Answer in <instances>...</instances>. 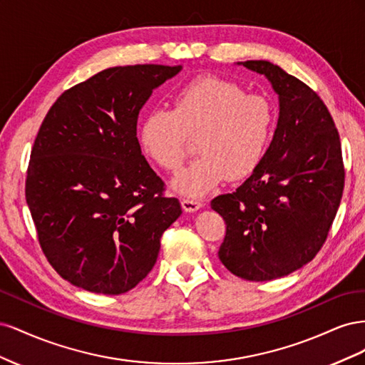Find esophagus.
<instances>
[{
  "mask_svg": "<svg viewBox=\"0 0 365 365\" xmlns=\"http://www.w3.org/2000/svg\"><path fill=\"white\" fill-rule=\"evenodd\" d=\"M181 205L185 212H196L202 207V202L200 200H195V197H184V200H181Z\"/></svg>",
  "mask_w": 365,
  "mask_h": 365,
  "instance_id": "1",
  "label": "esophagus"
}]
</instances>
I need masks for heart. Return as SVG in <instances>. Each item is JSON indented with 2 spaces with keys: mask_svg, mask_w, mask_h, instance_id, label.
Segmentation results:
<instances>
[{
  "mask_svg": "<svg viewBox=\"0 0 365 365\" xmlns=\"http://www.w3.org/2000/svg\"><path fill=\"white\" fill-rule=\"evenodd\" d=\"M275 108L268 97L247 94L236 82L202 76L181 86L172 111L153 109L141 120L138 145L149 161L176 172L187 157V137L200 153L172 181L175 192L197 197L227 178L256 172L272 140Z\"/></svg>",
  "mask_w": 365,
  "mask_h": 365,
  "instance_id": "obj_1",
  "label": "heart"
}]
</instances>
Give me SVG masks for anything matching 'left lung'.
Segmentation results:
<instances>
[{"instance_id":"1","label":"left lung","mask_w":365,"mask_h":365,"mask_svg":"<svg viewBox=\"0 0 365 365\" xmlns=\"http://www.w3.org/2000/svg\"><path fill=\"white\" fill-rule=\"evenodd\" d=\"M237 63L267 77L280 113L256 172L212 201L227 225L217 256L237 277L268 282L322 250L341 202L344 164L334 118L315 91L268 61Z\"/></svg>"}]
</instances>
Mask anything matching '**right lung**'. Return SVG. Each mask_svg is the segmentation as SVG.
Masks as SVG:
<instances>
[{"mask_svg":"<svg viewBox=\"0 0 365 365\" xmlns=\"http://www.w3.org/2000/svg\"><path fill=\"white\" fill-rule=\"evenodd\" d=\"M181 68L103 70L65 91L42 121L26 200L47 260L77 288L105 295L135 288L182 213L137 138L140 109Z\"/></svg>","mask_w":365,"mask_h":365,"instance_id":"add662e5","label":"right lung"}]
</instances>
